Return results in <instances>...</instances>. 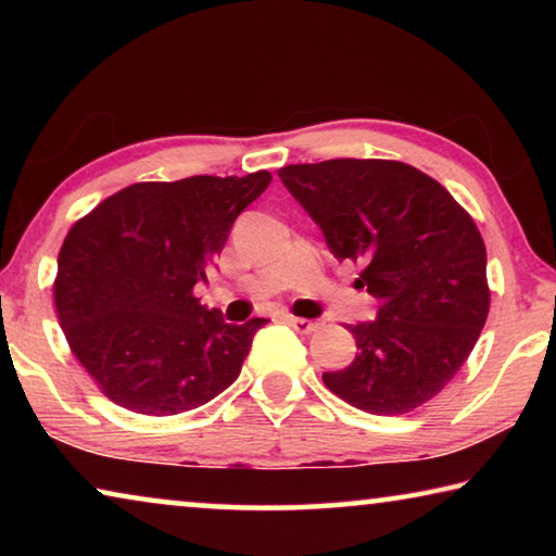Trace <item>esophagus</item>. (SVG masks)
I'll list each match as a JSON object with an SVG mask.
<instances>
[{"label": "esophagus", "instance_id": "1", "mask_svg": "<svg viewBox=\"0 0 556 556\" xmlns=\"http://www.w3.org/2000/svg\"><path fill=\"white\" fill-rule=\"evenodd\" d=\"M285 321H287L291 328H294V331H299V333H312L314 328H316V324L308 321V318H299V316H291V314L285 316Z\"/></svg>", "mask_w": 556, "mask_h": 556}]
</instances>
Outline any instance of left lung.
<instances>
[{"label": "left lung", "instance_id": "8db88e82", "mask_svg": "<svg viewBox=\"0 0 556 556\" xmlns=\"http://www.w3.org/2000/svg\"><path fill=\"white\" fill-rule=\"evenodd\" d=\"M279 178L333 257L363 265L355 287L380 301L375 321L348 326L355 361L324 372L326 388L380 417L437 397L468 361L491 308L473 218L434 178L390 159L289 164Z\"/></svg>", "mask_w": 556, "mask_h": 556}]
</instances>
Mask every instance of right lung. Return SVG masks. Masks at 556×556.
<instances>
[{"label": "right lung", "instance_id": "1", "mask_svg": "<svg viewBox=\"0 0 556 556\" xmlns=\"http://www.w3.org/2000/svg\"><path fill=\"white\" fill-rule=\"evenodd\" d=\"M269 172L131 184L73 223L53 304L73 355L110 402L147 417L230 388L267 318L225 324L193 287Z\"/></svg>", "mask_w": 556, "mask_h": 556}]
</instances>
